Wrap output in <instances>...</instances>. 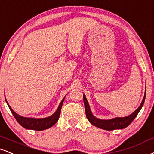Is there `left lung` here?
Instances as JSON below:
<instances>
[{
    "label": "left lung",
    "instance_id": "8db88e82",
    "mask_svg": "<svg viewBox=\"0 0 154 154\" xmlns=\"http://www.w3.org/2000/svg\"><path fill=\"white\" fill-rule=\"evenodd\" d=\"M146 92L144 95L142 103H140V105L138 107V109L134 111L132 114L130 116H126V117L123 118H115L112 119L110 120H102L99 118H95L92 113L91 110H90V105L88 104V102L87 100L86 97L85 95H83V100H84V105L85 107V113L88 120L90 121V123L92 124L95 126L100 128L104 129L107 131H112L116 130V129H123L128 126L130 124L132 123V121L135 119L137 115L140 112V109L142 108L143 105L144 101H145L146 98Z\"/></svg>",
    "mask_w": 154,
    "mask_h": 154
}]
</instances>
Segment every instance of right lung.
<instances>
[{
	"instance_id": "1",
	"label": "right lung",
	"mask_w": 154,
	"mask_h": 154,
	"mask_svg": "<svg viewBox=\"0 0 154 154\" xmlns=\"http://www.w3.org/2000/svg\"><path fill=\"white\" fill-rule=\"evenodd\" d=\"M64 100V98L62 100V102L59 104L58 108L56 112L54 113L52 116H49V117L44 118H25L23 116H19L17 113L13 110V109L10 107L8 105V102L6 101L7 105L9 108H10L12 114L17 120V122L22 127L25 128L26 129H31V130L34 131H43L45 129H48L49 128L52 127L55 123L58 121L59 116H60L61 109H62L63 102Z\"/></svg>"
}]
</instances>
